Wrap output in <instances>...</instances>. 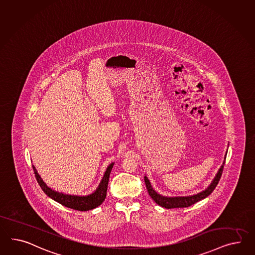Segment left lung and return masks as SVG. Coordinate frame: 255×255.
Wrapping results in <instances>:
<instances>
[{
  "instance_id": "8db88e82",
  "label": "left lung",
  "mask_w": 255,
  "mask_h": 255,
  "mask_svg": "<svg viewBox=\"0 0 255 255\" xmlns=\"http://www.w3.org/2000/svg\"><path fill=\"white\" fill-rule=\"evenodd\" d=\"M225 155V160L223 162L222 165L220 166L219 170L217 171L215 178L213 179V181L211 182L209 186L206 189L197 193V194H193V195H189V196H176V197H167L163 196L159 193H157L156 191L153 189L151 187L150 180L148 179V177L144 176V181L146 184V188L149 192V195L151 197V199L155 202V203L162 206L163 208L166 209H172V208H184V207H189L190 205L196 203L197 202L203 200L204 198L209 196L210 194L214 191V189H216L217 184L220 180V177L222 175L223 168H224V164H225V161H226V156Z\"/></svg>"
}]
</instances>
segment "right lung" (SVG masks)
Segmentation results:
<instances>
[{"label":"right lung","instance_id":"right-lung-1","mask_svg":"<svg viewBox=\"0 0 255 255\" xmlns=\"http://www.w3.org/2000/svg\"><path fill=\"white\" fill-rule=\"evenodd\" d=\"M114 164L115 163L113 162L107 166L104 176H103L96 190L94 192H92V194H89L86 196L66 194V193H62V192H59V191L49 188L39 176L35 166L32 165V167L36 179L39 183V187L44 191V193L47 196L52 198L53 201L57 202L66 207H68V208L78 210V211H89V210L94 209V208L98 207L99 205H101L105 201V198H106L108 182H109V176H110V173H111Z\"/></svg>","mask_w":255,"mask_h":255}]
</instances>
